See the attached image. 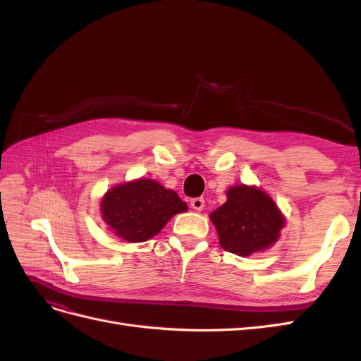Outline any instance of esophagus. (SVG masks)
I'll use <instances>...</instances> for the list:
<instances>
[{"mask_svg":"<svg viewBox=\"0 0 361 361\" xmlns=\"http://www.w3.org/2000/svg\"><path fill=\"white\" fill-rule=\"evenodd\" d=\"M191 207L195 211H202L204 207V199L203 197H195L191 200Z\"/></svg>","mask_w":361,"mask_h":361,"instance_id":"34e87169","label":"esophagus"}]
</instances>
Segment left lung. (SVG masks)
<instances>
[{"instance_id":"left-lung-1","label":"left lung","mask_w":361,"mask_h":361,"mask_svg":"<svg viewBox=\"0 0 361 361\" xmlns=\"http://www.w3.org/2000/svg\"><path fill=\"white\" fill-rule=\"evenodd\" d=\"M220 245L238 256H250L279 239L285 218L269 195L255 187L238 185L227 191V202L211 214Z\"/></svg>"}]
</instances>
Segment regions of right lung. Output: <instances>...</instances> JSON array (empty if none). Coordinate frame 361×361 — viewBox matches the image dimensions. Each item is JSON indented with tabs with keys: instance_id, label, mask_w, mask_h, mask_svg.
Instances as JSON below:
<instances>
[{
	"instance_id": "1",
	"label": "right lung",
	"mask_w": 361,
	"mask_h": 361,
	"mask_svg": "<svg viewBox=\"0 0 361 361\" xmlns=\"http://www.w3.org/2000/svg\"><path fill=\"white\" fill-rule=\"evenodd\" d=\"M187 207L176 192L150 179L118 185L101 203L104 221L128 243L147 241Z\"/></svg>"
}]
</instances>
